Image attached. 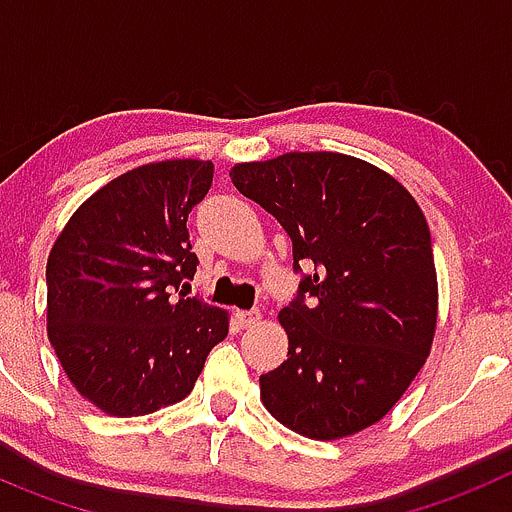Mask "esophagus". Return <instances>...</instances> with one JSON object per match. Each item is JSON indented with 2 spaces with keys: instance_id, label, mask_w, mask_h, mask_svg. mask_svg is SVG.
I'll return each mask as SVG.
<instances>
[{
  "instance_id": "obj_1",
  "label": "esophagus",
  "mask_w": 512,
  "mask_h": 512,
  "mask_svg": "<svg viewBox=\"0 0 512 512\" xmlns=\"http://www.w3.org/2000/svg\"><path fill=\"white\" fill-rule=\"evenodd\" d=\"M235 318H238V323H241L243 328H253V325L261 323V312L259 310H241V312H235Z\"/></svg>"
}]
</instances>
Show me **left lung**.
<instances>
[{
	"label": "left lung",
	"mask_w": 512,
	"mask_h": 512,
	"mask_svg": "<svg viewBox=\"0 0 512 512\" xmlns=\"http://www.w3.org/2000/svg\"><path fill=\"white\" fill-rule=\"evenodd\" d=\"M230 179L287 230L295 271L312 269L279 312L287 361L261 374L264 408L315 441L364 431L405 395L436 336L423 210L395 176L346 153H284L235 164Z\"/></svg>",
	"instance_id": "1"
}]
</instances>
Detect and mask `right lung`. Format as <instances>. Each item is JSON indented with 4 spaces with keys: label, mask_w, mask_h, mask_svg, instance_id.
<instances>
[{
    "label": "right lung",
    "mask_w": 512,
    "mask_h": 512,
    "mask_svg": "<svg viewBox=\"0 0 512 512\" xmlns=\"http://www.w3.org/2000/svg\"><path fill=\"white\" fill-rule=\"evenodd\" d=\"M212 161L171 158L117 176L71 215L45 266L48 338L84 400L117 418L192 392L228 312L179 291L197 271L187 217Z\"/></svg>",
    "instance_id": "1"
}]
</instances>
